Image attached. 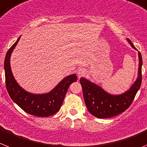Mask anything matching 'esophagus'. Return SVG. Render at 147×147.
Here are the masks:
<instances>
[{
	"label": "esophagus",
	"instance_id": "34e87169",
	"mask_svg": "<svg viewBox=\"0 0 147 147\" xmlns=\"http://www.w3.org/2000/svg\"><path fill=\"white\" fill-rule=\"evenodd\" d=\"M76 74H77L78 77L79 78L84 76V75L86 74L85 69H84V68H79V69H77V71H76Z\"/></svg>",
	"mask_w": 147,
	"mask_h": 147
}]
</instances>
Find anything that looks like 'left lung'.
I'll list each match as a JSON object with an SVG mask.
<instances>
[{
    "instance_id": "8db88e82",
    "label": "left lung",
    "mask_w": 147,
    "mask_h": 147,
    "mask_svg": "<svg viewBox=\"0 0 147 147\" xmlns=\"http://www.w3.org/2000/svg\"><path fill=\"white\" fill-rule=\"evenodd\" d=\"M132 48L137 50L129 38L126 39ZM138 55V76L131 87L125 92L114 95L106 92L101 87L84 77L80 79L82 87L83 96L87 110L90 114L98 118H110L121 114L130 106L140 89L142 80L141 67L142 57L139 52Z\"/></svg>"
}]
</instances>
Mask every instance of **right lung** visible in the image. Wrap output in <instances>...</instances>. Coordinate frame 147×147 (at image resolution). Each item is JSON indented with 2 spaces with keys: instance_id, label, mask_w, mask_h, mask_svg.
<instances>
[{
  "instance_id": "1",
  "label": "right lung",
  "mask_w": 147,
  "mask_h": 147,
  "mask_svg": "<svg viewBox=\"0 0 147 147\" xmlns=\"http://www.w3.org/2000/svg\"><path fill=\"white\" fill-rule=\"evenodd\" d=\"M21 36L11 46L6 53L4 60L6 85L11 100L25 112L40 117L53 115L60 110L68 87L77 80L76 74L65 76L49 92L35 94L24 90L17 83L12 74L10 59Z\"/></svg>"
}]
</instances>
